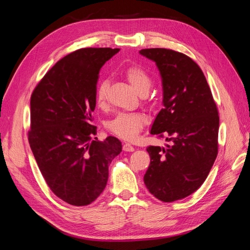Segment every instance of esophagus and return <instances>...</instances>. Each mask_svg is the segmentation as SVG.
I'll list each match as a JSON object with an SVG mask.
<instances>
[{
	"label": "esophagus",
	"mask_w": 250,
	"mask_h": 250,
	"mask_svg": "<svg viewBox=\"0 0 250 250\" xmlns=\"http://www.w3.org/2000/svg\"><path fill=\"white\" fill-rule=\"evenodd\" d=\"M123 150L126 151V152H132V151H134V147L132 145H130V144H124L123 145Z\"/></svg>",
	"instance_id": "34e87169"
}]
</instances>
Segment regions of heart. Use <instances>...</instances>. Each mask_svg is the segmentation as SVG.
<instances>
[{"mask_svg": "<svg viewBox=\"0 0 250 250\" xmlns=\"http://www.w3.org/2000/svg\"><path fill=\"white\" fill-rule=\"evenodd\" d=\"M125 76L130 85L140 95L148 93L151 85V80L148 74L139 65H130L125 70ZM109 83L106 79L101 80L95 90V102L98 107H104L107 101ZM146 119L141 113L135 112H120L106 123L107 129L117 137L133 141L139 137Z\"/></svg>", "mask_w": 250, "mask_h": 250, "instance_id": "b5f03b06", "label": "heart"}]
</instances>
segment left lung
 <instances>
[{"label": "left lung", "instance_id": "left-lung-1", "mask_svg": "<svg viewBox=\"0 0 250 250\" xmlns=\"http://www.w3.org/2000/svg\"><path fill=\"white\" fill-rule=\"evenodd\" d=\"M162 76L164 108L151 134H168L167 147L149 146L144 175L149 192L164 202L186 198L207 179L218 154L219 116L203 72L193 59L170 49H143Z\"/></svg>", "mask_w": 250, "mask_h": 250}]
</instances>
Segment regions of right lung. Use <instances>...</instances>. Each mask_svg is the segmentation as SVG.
<instances>
[{
  "label": "right lung",
  "mask_w": 250,
  "mask_h": 250,
  "mask_svg": "<svg viewBox=\"0 0 250 250\" xmlns=\"http://www.w3.org/2000/svg\"><path fill=\"white\" fill-rule=\"evenodd\" d=\"M119 51L84 48L70 53L31 95L30 147L51 191L72 206H87L99 197L108 166L122 151L115 137L98 141L92 124L100 69Z\"/></svg>",
  "instance_id": "add662e5"
}]
</instances>
